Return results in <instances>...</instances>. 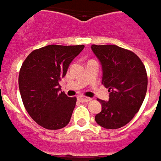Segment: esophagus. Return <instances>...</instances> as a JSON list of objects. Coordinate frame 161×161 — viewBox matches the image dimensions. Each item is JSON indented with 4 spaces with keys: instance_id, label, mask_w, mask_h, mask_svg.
Returning <instances> with one entry per match:
<instances>
[{
    "instance_id": "34e87169",
    "label": "esophagus",
    "mask_w": 161,
    "mask_h": 161,
    "mask_svg": "<svg viewBox=\"0 0 161 161\" xmlns=\"http://www.w3.org/2000/svg\"><path fill=\"white\" fill-rule=\"evenodd\" d=\"M78 100L81 102H88V101H92L91 98H88V97H85L83 95H79L78 96Z\"/></svg>"
}]
</instances>
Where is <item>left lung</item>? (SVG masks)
<instances>
[{
    "mask_svg": "<svg viewBox=\"0 0 161 161\" xmlns=\"http://www.w3.org/2000/svg\"><path fill=\"white\" fill-rule=\"evenodd\" d=\"M102 66V84L108 88L109 101L98 99L102 106L95 121L107 129L122 127L134 117L147 89L144 64L135 53L116 45H92Z\"/></svg>",
    "mask_w": 161,
    "mask_h": 161,
    "instance_id": "left-lung-1",
    "label": "left lung"
}]
</instances>
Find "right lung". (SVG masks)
I'll return each mask as SVG.
<instances>
[{"mask_svg":"<svg viewBox=\"0 0 161 161\" xmlns=\"http://www.w3.org/2000/svg\"><path fill=\"white\" fill-rule=\"evenodd\" d=\"M84 47L48 45L34 50L21 65L18 82L24 107L46 129H60L70 121L77 99L60 92L59 81Z\"/></svg>","mask_w":161,"mask_h":161,"instance_id":"right-lung-1","label":"right lung"}]
</instances>
